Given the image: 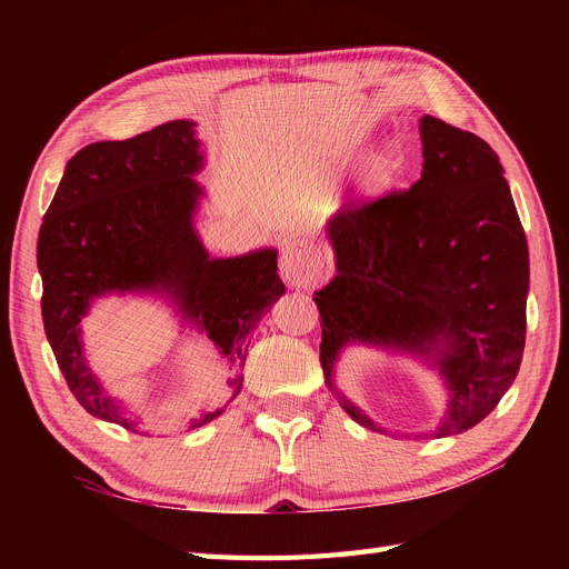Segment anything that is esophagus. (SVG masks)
I'll use <instances>...</instances> for the list:
<instances>
[{
	"label": "esophagus",
	"mask_w": 569,
	"mask_h": 569,
	"mask_svg": "<svg viewBox=\"0 0 569 569\" xmlns=\"http://www.w3.org/2000/svg\"><path fill=\"white\" fill-rule=\"evenodd\" d=\"M327 270L325 253L306 239H291L282 249L280 272L287 284L291 287H311L316 284Z\"/></svg>",
	"instance_id": "1"
}]
</instances>
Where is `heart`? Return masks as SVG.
Listing matches in <instances>:
<instances>
[{
  "label": "heart",
  "instance_id": "heart-1",
  "mask_svg": "<svg viewBox=\"0 0 569 569\" xmlns=\"http://www.w3.org/2000/svg\"><path fill=\"white\" fill-rule=\"evenodd\" d=\"M396 170H399V149L393 144H385L377 149L366 163L363 173L358 178V189L363 194H372L393 180Z\"/></svg>",
  "mask_w": 569,
  "mask_h": 569
}]
</instances>
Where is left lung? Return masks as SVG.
<instances>
[{"instance_id":"left-lung-1","label":"left lung","mask_w":569,"mask_h":569,"mask_svg":"<svg viewBox=\"0 0 569 569\" xmlns=\"http://www.w3.org/2000/svg\"><path fill=\"white\" fill-rule=\"evenodd\" d=\"M420 140L416 184L327 220L337 274L313 301L325 385L351 420L389 435L335 385L341 351L360 343L439 372L443 416L410 435L439 439L485 420L520 370L529 249L496 151L435 116L420 118Z\"/></svg>"}]
</instances>
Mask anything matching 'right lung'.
Returning a JSON list of instances; mask_svg holds the SVG:
<instances>
[{
	"mask_svg": "<svg viewBox=\"0 0 569 569\" xmlns=\"http://www.w3.org/2000/svg\"><path fill=\"white\" fill-rule=\"evenodd\" d=\"M194 120H168L123 142L82 147L66 163L38 237L42 322L68 389L90 416L144 432L123 399L88 366L82 318L97 299L157 295L180 322L211 339L232 372L228 401L201 410L197 429L242 391L249 335L284 295L278 251L213 258L197 232L206 157Z\"/></svg>",
	"mask_w": 569,
	"mask_h": 569,
	"instance_id": "right-lung-1",
	"label": "right lung"
}]
</instances>
